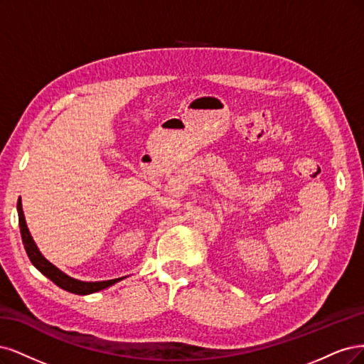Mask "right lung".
<instances>
[{"label": "right lung", "mask_w": 364, "mask_h": 364, "mask_svg": "<svg viewBox=\"0 0 364 364\" xmlns=\"http://www.w3.org/2000/svg\"><path fill=\"white\" fill-rule=\"evenodd\" d=\"M18 218H19V228H21V237H22V243H24V248L27 251V255L30 262L33 263V266L38 269V271L45 275L46 278H50L55 286H58L60 289L75 293V295H90V293L100 291L102 289H107L113 284L118 283V281L127 278V277H121V278H114V279H107V281H81L77 278L69 277L68 274H65L63 271H60L57 266H54L51 262H48L42 255V252L39 251L36 242L33 240L31 234L28 231L27 222H26V216L24 212H22V201L21 196L18 199Z\"/></svg>", "instance_id": "obj_1"}]
</instances>
